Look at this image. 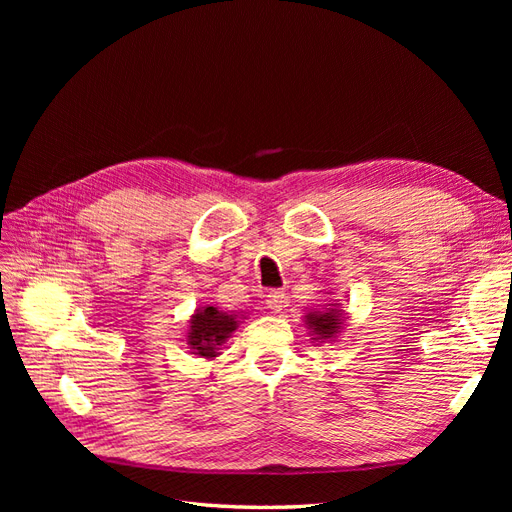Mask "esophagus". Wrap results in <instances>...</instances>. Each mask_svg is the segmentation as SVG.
Here are the masks:
<instances>
[{"label": "esophagus", "mask_w": 512, "mask_h": 512, "mask_svg": "<svg viewBox=\"0 0 512 512\" xmlns=\"http://www.w3.org/2000/svg\"><path fill=\"white\" fill-rule=\"evenodd\" d=\"M267 307L271 309V312L280 314L282 309L286 307V294H284V290H271L267 294Z\"/></svg>", "instance_id": "34e87169"}]
</instances>
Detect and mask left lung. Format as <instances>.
<instances>
[{
    "mask_svg": "<svg viewBox=\"0 0 512 512\" xmlns=\"http://www.w3.org/2000/svg\"><path fill=\"white\" fill-rule=\"evenodd\" d=\"M344 320H346V312L344 309H339V303H329V307L314 309V312L305 314L309 335H312L314 342H320V344L335 342V337L342 333Z\"/></svg>",
    "mask_w": 512,
    "mask_h": 512,
    "instance_id": "8db88e82",
    "label": "left lung"
}]
</instances>
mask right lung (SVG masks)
<instances>
[{"label": "right lung", "mask_w": 512, "mask_h": 512, "mask_svg": "<svg viewBox=\"0 0 512 512\" xmlns=\"http://www.w3.org/2000/svg\"><path fill=\"white\" fill-rule=\"evenodd\" d=\"M243 316V314H241ZM239 327V316L222 312V309L207 305L198 307L190 316L188 329V346L192 354L203 356V359H215L220 354L222 346L230 333H235Z\"/></svg>", "instance_id": "obj_1"}]
</instances>
